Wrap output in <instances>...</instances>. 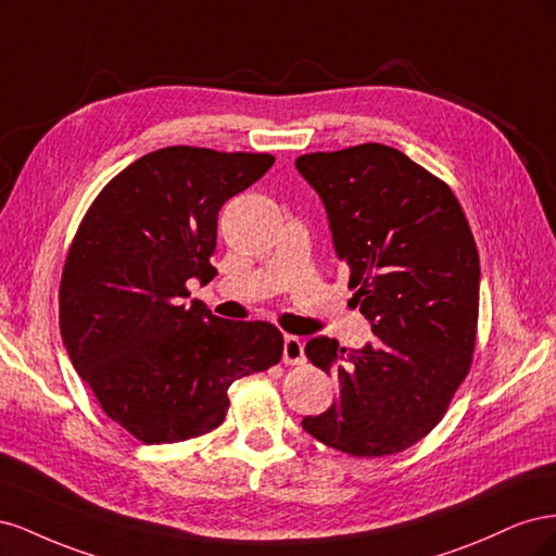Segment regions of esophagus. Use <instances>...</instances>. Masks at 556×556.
<instances>
[{"mask_svg": "<svg viewBox=\"0 0 556 556\" xmlns=\"http://www.w3.org/2000/svg\"><path fill=\"white\" fill-rule=\"evenodd\" d=\"M304 341L299 336H285V345H282V362L285 364H304Z\"/></svg>", "mask_w": 556, "mask_h": 556, "instance_id": "obj_1", "label": "esophagus"}]
</instances>
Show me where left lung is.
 I'll use <instances>...</instances> for the list:
<instances>
[{
	"mask_svg": "<svg viewBox=\"0 0 556 556\" xmlns=\"http://www.w3.org/2000/svg\"><path fill=\"white\" fill-rule=\"evenodd\" d=\"M323 199L352 304L374 343L317 336L306 357L339 382V401L304 429L352 457L408 450L441 422L473 362L480 257L450 185L401 150L362 143L296 157Z\"/></svg>",
	"mask_w": 556,
	"mask_h": 556,
	"instance_id": "1",
	"label": "left lung"
}]
</instances>
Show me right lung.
<instances>
[{
	"mask_svg": "<svg viewBox=\"0 0 556 556\" xmlns=\"http://www.w3.org/2000/svg\"><path fill=\"white\" fill-rule=\"evenodd\" d=\"M268 153L172 146L131 162L83 217L60 282V331L99 406L146 445L225 422L233 380L271 368L282 333L190 296L217 274V213L274 164Z\"/></svg>",
	"mask_w": 556,
	"mask_h": 556,
	"instance_id": "1",
	"label": "right lung"
}]
</instances>
